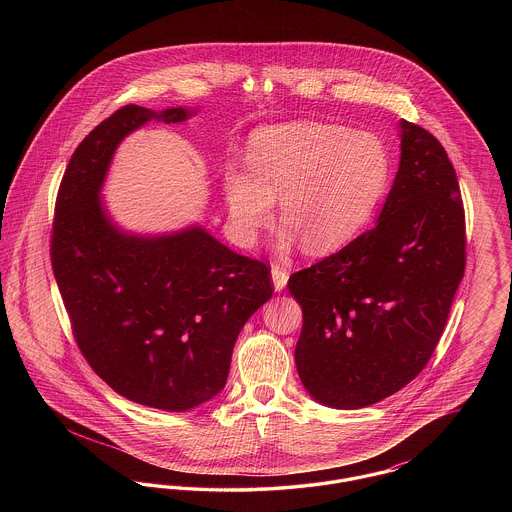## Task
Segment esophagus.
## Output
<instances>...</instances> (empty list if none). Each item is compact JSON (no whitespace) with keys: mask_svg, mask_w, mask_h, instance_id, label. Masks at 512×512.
Wrapping results in <instances>:
<instances>
[{"mask_svg":"<svg viewBox=\"0 0 512 512\" xmlns=\"http://www.w3.org/2000/svg\"><path fill=\"white\" fill-rule=\"evenodd\" d=\"M270 278H272V286L276 292H282L288 284V272L282 267L270 268Z\"/></svg>","mask_w":512,"mask_h":512,"instance_id":"1","label":"esophagus"}]
</instances>
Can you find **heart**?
Here are the masks:
<instances>
[{
    "instance_id": "b5f03b06",
    "label": "heart",
    "mask_w": 512,
    "mask_h": 512,
    "mask_svg": "<svg viewBox=\"0 0 512 512\" xmlns=\"http://www.w3.org/2000/svg\"><path fill=\"white\" fill-rule=\"evenodd\" d=\"M390 182L384 140L332 122L261 128L249 140L247 163L232 159L222 167V194L238 244H255L280 197V253L297 238L313 253L343 244L372 217Z\"/></svg>"
}]
</instances>
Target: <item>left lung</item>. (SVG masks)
<instances>
[{
	"label": "left lung",
	"mask_w": 512,
	"mask_h": 512,
	"mask_svg": "<svg viewBox=\"0 0 512 512\" xmlns=\"http://www.w3.org/2000/svg\"><path fill=\"white\" fill-rule=\"evenodd\" d=\"M401 157L376 226L290 276L303 309L295 366L326 407L363 409L432 357L464 274V209L438 140L399 121Z\"/></svg>",
	"instance_id": "obj_1"
}]
</instances>
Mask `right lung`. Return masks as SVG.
I'll return each instance as SVG.
<instances>
[{"mask_svg":"<svg viewBox=\"0 0 512 512\" xmlns=\"http://www.w3.org/2000/svg\"><path fill=\"white\" fill-rule=\"evenodd\" d=\"M195 113L126 105L98 124L69 161L51 234L53 274L86 361L122 397L171 413L219 395L240 330L274 292L265 263L234 253L201 224L138 234L101 201L128 134Z\"/></svg>","mask_w":512,"mask_h":512,"instance_id":"add662e5","label":"right lung"}]
</instances>
